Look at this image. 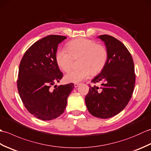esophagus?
I'll return each instance as SVG.
<instances>
[{"label": "esophagus", "mask_w": 151, "mask_h": 151, "mask_svg": "<svg viewBox=\"0 0 151 151\" xmlns=\"http://www.w3.org/2000/svg\"><path fill=\"white\" fill-rule=\"evenodd\" d=\"M79 85L80 84H78V83H75V84H74V86H75V88H77Z\"/></svg>", "instance_id": "esophagus-1"}]
</instances>
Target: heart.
<instances>
[{
	"label": "heart",
	"mask_w": 151,
	"mask_h": 151,
	"mask_svg": "<svg viewBox=\"0 0 151 151\" xmlns=\"http://www.w3.org/2000/svg\"><path fill=\"white\" fill-rule=\"evenodd\" d=\"M67 49L59 50L56 54V61L60 68L64 72H68L72 66L73 58L81 57L79 66L81 68L67 73L64 79L67 82L77 83L87 78L91 74H97L103 69L108 60V52L106 48L98 45L95 41L78 38L67 45Z\"/></svg>",
	"instance_id": "b5f03b06"
}]
</instances>
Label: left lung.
<instances>
[{"label": "left lung", "instance_id": "1", "mask_svg": "<svg viewBox=\"0 0 151 151\" xmlns=\"http://www.w3.org/2000/svg\"><path fill=\"white\" fill-rule=\"evenodd\" d=\"M97 37L104 43L108 60L103 69L91 81L102 82L101 87L89 86L85 102L91 115L108 119L127 106L133 93L136 75L132 57L123 43L108 35Z\"/></svg>", "mask_w": 151, "mask_h": 151}]
</instances>
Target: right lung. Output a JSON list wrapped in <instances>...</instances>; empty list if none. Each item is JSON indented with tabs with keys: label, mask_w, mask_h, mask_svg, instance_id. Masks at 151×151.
<instances>
[{
	"label": "right lung",
	"mask_w": 151,
	"mask_h": 151,
	"mask_svg": "<svg viewBox=\"0 0 151 151\" xmlns=\"http://www.w3.org/2000/svg\"><path fill=\"white\" fill-rule=\"evenodd\" d=\"M66 37L50 35L34 43L24 53L19 68L17 88L24 106L34 117L52 120L62 115L67 97L75 88L73 83L51 86L63 76L56 61L59 43Z\"/></svg>",
	"instance_id": "1"
}]
</instances>
